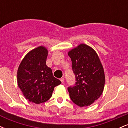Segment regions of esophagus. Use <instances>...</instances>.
<instances>
[{
    "label": "esophagus",
    "instance_id": "34e87169",
    "mask_svg": "<svg viewBox=\"0 0 128 128\" xmlns=\"http://www.w3.org/2000/svg\"><path fill=\"white\" fill-rule=\"evenodd\" d=\"M60 80H61V82L64 83V78H61V79H60Z\"/></svg>",
    "mask_w": 128,
    "mask_h": 128
}]
</instances>
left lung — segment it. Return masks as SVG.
<instances>
[{
	"mask_svg": "<svg viewBox=\"0 0 128 128\" xmlns=\"http://www.w3.org/2000/svg\"><path fill=\"white\" fill-rule=\"evenodd\" d=\"M76 84L68 88L70 99L80 107L90 106L102 95L105 86L104 69L92 47L80 44L68 52Z\"/></svg>",
	"mask_w": 128,
	"mask_h": 128,
	"instance_id": "1",
	"label": "left lung"
}]
</instances>
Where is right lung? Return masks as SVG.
<instances>
[{"instance_id":"add662e5","label":"right lung","mask_w":128,"mask_h":128,"mask_svg":"<svg viewBox=\"0 0 128 128\" xmlns=\"http://www.w3.org/2000/svg\"><path fill=\"white\" fill-rule=\"evenodd\" d=\"M48 50L41 46L28 53L17 70V84L29 102L40 104L48 101L55 86L61 84L46 65Z\"/></svg>"}]
</instances>
